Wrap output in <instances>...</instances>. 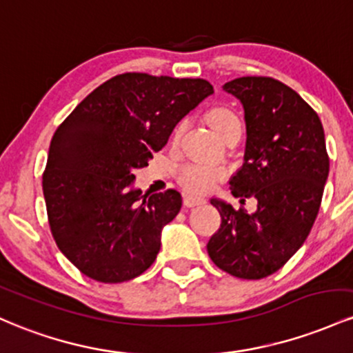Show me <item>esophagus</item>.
I'll list each match as a JSON object with an SVG mask.
<instances>
[{
  "label": "esophagus",
  "mask_w": 353,
  "mask_h": 353,
  "mask_svg": "<svg viewBox=\"0 0 353 353\" xmlns=\"http://www.w3.org/2000/svg\"><path fill=\"white\" fill-rule=\"evenodd\" d=\"M205 198L201 196H195V195H185L183 196V203L185 207H198V205H203L205 203Z\"/></svg>",
  "instance_id": "esophagus-1"
}]
</instances>
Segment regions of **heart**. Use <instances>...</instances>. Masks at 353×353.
I'll return each instance as SVG.
<instances>
[{
    "label": "heart",
    "mask_w": 353,
    "mask_h": 353,
    "mask_svg": "<svg viewBox=\"0 0 353 353\" xmlns=\"http://www.w3.org/2000/svg\"><path fill=\"white\" fill-rule=\"evenodd\" d=\"M208 120L213 128L216 130V133H220L221 137H225L232 128L241 126L239 114L233 112V110H230L228 106H215V108L210 110ZM181 132H183V123L176 126L173 138L178 140ZM223 168H219V166L192 163L181 168L180 183L193 193H205L215 187L216 180L223 176Z\"/></svg>",
    "instance_id": "obj_1"
}]
</instances>
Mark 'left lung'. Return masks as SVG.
Instances as JSON below:
<instances>
[{"label":"left lung","mask_w":353,"mask_h":353,"mask_svg":"<svg viewBox=\"0 0 353 353\" xmlns=\"http://www.w3.org/2000/svg\"><path fill=\"white\" fill-rule=\"evenodd\" d=\"M223 90L240 100L247 126L230 190L240 201L255 198L256 212L212 198L221 225L207 250L223 272L259 280L282 268L314 227L330 168L325 133L303 98L273 78H236Z\"/></svg>","instance_id":"1"}]
</instances>
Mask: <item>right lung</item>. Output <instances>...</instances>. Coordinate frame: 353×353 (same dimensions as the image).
<instances>
[{"instance_id": "obj_1", "label": "right lung", "mask_w": 353, "mask_h": 353, "mask_svg": "<svg viewBox=\"0 0 353 353\" xmlns=\"http://www.w3.org/2000/svg\"><path fill=\"white\" fill-rule=\"evenodd\" d=\"M213 93L200 78L118 74L93 90L58 126L43 195L53 239L81 273L128 282L155 262L161 230L178 215L176 190L134 188L178 121Z\"/></svg>"}]
</instances>
